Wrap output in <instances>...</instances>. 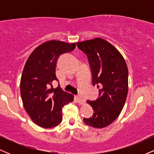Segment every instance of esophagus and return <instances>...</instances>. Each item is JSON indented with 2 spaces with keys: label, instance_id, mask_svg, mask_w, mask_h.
<instances>
[{
  "label": "esophagus",
  "instance_id": "1",
  "mask_svg": "<svg viewBox=\"0 0 154 154\" xmlns=\"http://www.w3.org/2000/svg\"><path fill=\"white\" fill-rule=\"evenodd\" d=\"M76 100H77V102L80 104L85 103V99L83 97L80 96V95H77V96H76Z\"/></svg>",
  "mask_w": 154,
  "mask_h": 154
}]
</instances>
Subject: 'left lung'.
Segmentation results:
<instances>
[{"label": "left lung", "mask_w": 154, "mask_h": 154, "mask_svg": "<svg viewBox=\"0 0 154 154\" xmlns=\"http://www.w3.org/2000/svg\"><path fill=\"white\" fill-rule=\"evenodd\" d=\"M79 49L88 56L92 83L99 88V97L87 100L93 115L84 122L95 128H103L115 120L122 110L128 92V69L119 51L103 39L79 42Z\"/></svg>", "instance_id": "1"}]
</instances>
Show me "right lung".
<instances>
[{"label":"right lung","mask_w":154,"mask_h":154,"mask_svg":"<svg viewBox=\"0 0 154 154\" xmlns=\"http://www.w3.org/2000/svg\"><path fill=\"white\" fill-rule=\"evenodd\" d=\"M75 47V43L50 40L37 47L26 60L21 77V96L26 113L41 128L57 126L62 120L63 106L73 101V95L60 86L53 88L52 82L58 81V59Z\"/></svg>","instance_id":"obj_1"}]
</instances>
